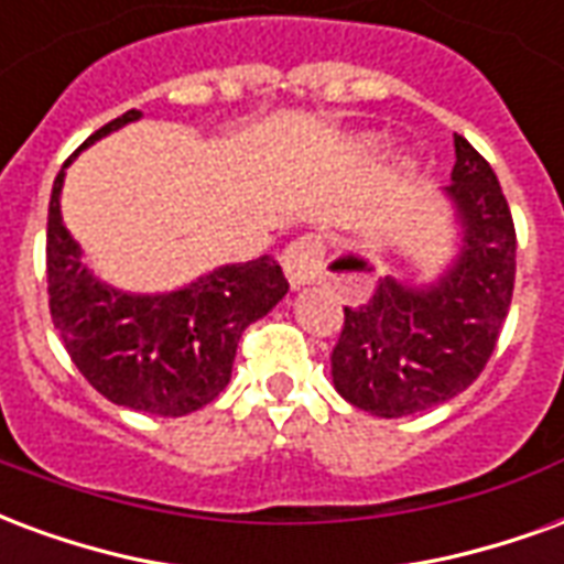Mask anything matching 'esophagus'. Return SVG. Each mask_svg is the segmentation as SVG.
Here are the masks:
<instances>
[{
  "instance_id": "1",
  "label": "esophagus",
  "mask_w": 564,
  "mask_h": 564,
  "mask_svg": "<svg viewBox=\"0 0 564 564\" xmlns=\"http://www.w3.org/2000/svg\"><path fill=\"white\" fill-rule=\"evenodd\" d=\"M323 257H326V238L317 232H307L302 238H295L286 245V250L281 253V265L286 281L293 290L305 286V283L317 281V271L323 265Z\"/></svg>"
}]
</instances>
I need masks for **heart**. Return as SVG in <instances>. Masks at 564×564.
I'll list each match as a JSON object with an SVG mask.
<instances>
[{"instance_id":"obj_1","label":"heart","mask_w":564,"mask_h":564,"mask_svg":"<svg viewBox=\"0 0 564 564\" xmlns=\"http://www.w3.org/2000/svg\"><path fill=\"white\" fill-rule=\"evenodd\" d=\"M371 144H375V139H366V148H371Z\"/></svg>"}]
</instances>
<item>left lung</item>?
I'll list each match as a JSON object with an SVG mask.
<instances>
[{"label": "left lung", "instance_id": "left-lung-1", "mask_svg": "<svg viewBox=\"0 0 564 564\" xmlns=\"http://www.w3.org/2000/svg\"><path fill=\"white\" fill-rule=\"evenodd\" d=\"M444 186L459 229L456 257L435 281L383 278L366 305L344 307L332 350V383L375 416H411L468 390L496 350L508 317L517 232L489 162L456 135ZM362 265L359 259H338ZM335 262V265H338Z\"/></svg>", "mask_w": 564, "mask_h": 564}]
</instances>
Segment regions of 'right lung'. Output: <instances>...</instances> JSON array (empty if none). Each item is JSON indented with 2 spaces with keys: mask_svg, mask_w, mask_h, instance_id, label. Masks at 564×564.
Masks as SVG:
<instances>
[{
  "mask_svg": "<svg viewBox=\"0 0 564 564\" xmlns=\"http://www.w3.org/2000/svg\"><path fill=\"white\" fill-rule=\"evenodd\" d=\"M135 120L141 111L132 108L93 132L80 150ZM68 162L47 208V295L56 332L108 402L153 416L193 414L226 390L241 332L265 317L290 283L271 257L220 265L172 293H123L105 283L87 269L63 223Z\"/></svg>",
  "mask_w": 564,
  "mask_h": 564,
  "instance_id": "obj_1",
  "label": "right lung"
}]
</instances>
